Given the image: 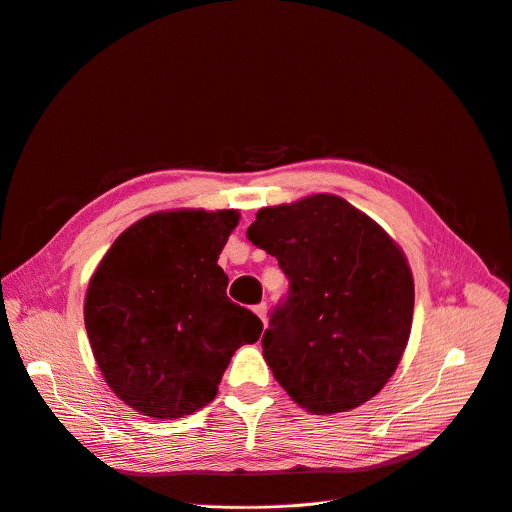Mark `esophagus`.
Here are the masks:
<instances>
[{
  "label": "esophagus",
  "instance_id": "34e87169",
  "mask_svg": "<svg viewBox=\"0 0 512 512\" xmlns=\"http://www.w3.org/2000/svg\"><path fill=\"white\" fill-rule=\"evenodd\" d=\"M254 313H256V315H258V319L266 325V319H268V306H266V302L256 304V306H254Z\"/></svg>",
  "mask_w": 512,
  "mask_h": 512
}]
</instances>
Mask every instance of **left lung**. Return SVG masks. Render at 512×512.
I'll return each instance as SVG.
<instances>
[{
  "label": "left lung",
  "mask_w": 512,
  "mask_h": 512,
  "mask_svg": "<svg viewBox=\"0 0 512 512\" xmlns=\"http://www.w3.org/2000/svg\"><path fill=\"white\" fill-rule=\"evenodd\" d=\"M246 236L290 282L262 337L290 399L323 416L377 395L412 331L414 276L401 248L331 193L262 208Z\"/></svg>",
  "instance_id": "obj_1"
}]
</instances>
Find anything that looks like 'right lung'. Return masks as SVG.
I'll use <instances>...</instances> for the list:
<instances>
[{"instance_id":"1","label":"right lung","mask_w":512,"mask_h":512,"mask_svg":"<svg viewBox=\"0 0 512 512\" xmlns=\"http://www.w3.org/2000/svg\"><path fill=\"white\" fill-rule=\"evenodd\" d=\"M236 210H175L127 228L94 270L84 325L96 365L133 410L173 420L208 405L262 321L226 294L218 266Z\"/></svg>"}]
</instances>
